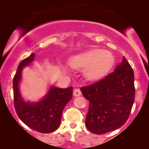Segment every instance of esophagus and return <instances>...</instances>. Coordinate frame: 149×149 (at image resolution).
<instances>
[{
    "mask_svg": "<svg viewBox=\"0 0 149 149\" xmlns=\"http://www.w3.org/2000/svg\"><path fill=\"white\" fill-rule=\"evenodd\" d=\"M73 95L74 97L80 96V95H81V91H80V88H74L73 91Z\"/></svg>",
    "mask_w": 149,
    "mask_h": 149,
    "instance_id": "34e87169",
    "label": "esophagus"
}]
</instances>
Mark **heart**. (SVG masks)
I'll list each match as a JSON object with an SVG mask.
<instances>
[{"label": "heart", "instance_id": "obj_1", "mask_svg": "<svg viewBox=\"0 0 149 149\" xmlns=\"http://www.w3.org/2000/svg\"><path fill=\"white\" fill-rule=\"evenodd\" d=\"M114 58L110 52L93 49L73 56L69 61L71 67L84 70V77L88 80H97L105 76L112 68Z\"/></svg>", "mask_w": 149, "mask_h": 149}]
</instances>
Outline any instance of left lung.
Segmentation results:
<instances>
[{"mask_svg":"<svg viewBox=\"0 0 149 149\" xmlns=\"http://www.w3.org/2000/svg\"><path fill=\"white\" fill-rule=\"evenodd\" d=\"M134 82L133 69L123 58L114 72L99 81L80 88L89 101L86 125L90 132L103 134L125 124L134 101Z\"/></svg>","mask_w":149,"mask_h":149,"instance_id":"obj_1","label":"left lung"}]
</instances>
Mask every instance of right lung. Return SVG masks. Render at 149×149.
Wrapping results in <instances>:
<instances>
[{"label":"right lung","instance_id":"obj_1","mask_svg":"<svg viewBox=\"0 0 149 149\" xmlns=\"http://www.w3.org/2000/svg\"><path fill=\"white\" fill-rule=\"evenodd\" d=\"M32 53L19 64L13 78L14 106L16 113L27 126L40 133H50L59 128L61 115L65 106L72 97V87L61 88L52 86L43 100L37 103L25 102L19 91L23 68L32 63Z\"/></svg>","mask_w":149,"mask_h":149}]
</instances>
